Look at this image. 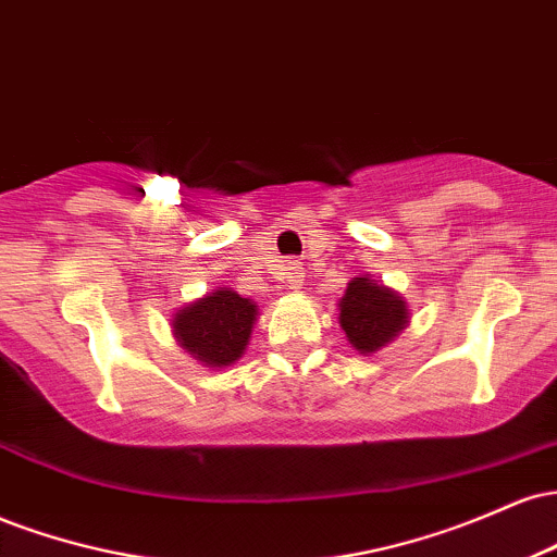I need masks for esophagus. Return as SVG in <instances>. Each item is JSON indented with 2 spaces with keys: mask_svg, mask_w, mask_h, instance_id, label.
Wrapping results in <instances>:
<instances>
[{
  "mask_svg": "<svg viewBox=\"0 0 557 557\" xmlns=\"http://www.w3.org/2000/svg\"><path fill=\"white\" fill-rule=\"evenodd\" d=\"M285 274H287V290H300V285H304V267H300V261H287Z\"/></svg>",
  "mask_w": 557,
  "mask_h": 557,
  "instance_id": "1",
  "label": "esophagus"
}]
</instances>
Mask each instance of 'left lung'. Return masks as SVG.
Returning <instances> with one entry per match:
<instances>
[{"instance_id":"obj_1","label":"left lung","mask_w":557,"mask_h":557,"mask_svg":"<svg viewBox=\"0 0 557 557\" xmlns=\"http://www.w3.org/2000/svg\"><path fill=\"white\" fill-rule=\"evenodd\" d=\"M341 327L361 356H372L408 327V304L398 290L369 274H356L337 300Z\"/></svg>"}]
</instances>
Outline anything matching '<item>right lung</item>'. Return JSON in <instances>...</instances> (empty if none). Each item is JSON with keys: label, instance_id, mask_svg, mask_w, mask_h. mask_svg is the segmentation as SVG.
Returning <instances> with one entry per match:
<instances>
[{"label": "right lung", "instance_id": "right-lung-1", "mask_svg": "<svg viewBox=\"0 0 557 557\" xmlns=\"http://www.w3.org/2000/svg\"><path fill=\"white\" fill-rule=\"evenodd\" d=\"M259 306L233 287H216L172 314V335L201 367L227 369L246 354Z\"/></svg>", "mask_w": 557, "mask_h": 557}]
</instances>
